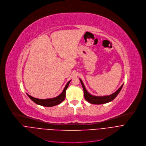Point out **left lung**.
Masks as SVG:
<instances>
[{"mask_svg":"<svg viewBox=\"0 0 146 146\" xmlns=\"http://www.w3.org/2000/svg\"><path fill=\"white\" fill-rule=\"evenodd\" d=\"M79 80L80 81V83H81L82 87H83V92H84V97L85 100L87 101H88L89 103L92 104L100 105V104H106V103H108V102H109L113 101L119 94V93L121 91L122 87H123V84H122L121 86L117 91L111 95L107 96L98 97V96H94L91 95L86 89L82 80L80 79H79Z\"/></svg>","mask_w":146,"mask_h":146,"instance_id":"obj_1","label":"left lung"}]
</instances>
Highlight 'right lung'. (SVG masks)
Wrapping results in <instances>:
<instances>
[{
  "instance_id": "right-lung-1",
  "label": "right lung",
  "mask_w": 146,
  "mask_h": 146,
  "mask_svg": "<svg viewBox=\"0 0 146 146\" xmlns=\"http://www.w3.org/2000/svg\"><path fill=\"white\" fill-rule=\"evenodd\" d=\"M71 80L68 82L67 84L66 85L63 91V92L59 96L53 98H49V99H38L36 98H34L30 95H29L27 94V96L30 98L36 104L43 106H47V107H50V106H53L57 105H59L60 103H62L66 98V92L67 89L68 88V85L70 83Z\"/></svg>"
}]
</instances>
